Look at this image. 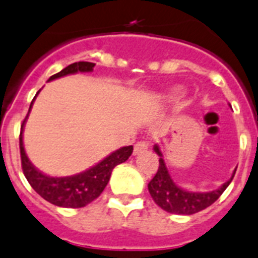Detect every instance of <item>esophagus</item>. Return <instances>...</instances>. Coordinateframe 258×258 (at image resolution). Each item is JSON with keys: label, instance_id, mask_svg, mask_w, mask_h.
I'll return each instance as SVG.
<instances>
[{"label": "esophagus", "instance_id": "34e87169", "mask_svg": "<svg viewBox=\"0 0 258 258\" xmlns=\"http://www.w3.org/2000/svg\"><path fill=\"white\" fill-rule=\"evenodd\" d=\"M147 147H149V144L145 142V141H140V142H137V144L134 145V155H138V154L146 151Z\"/></svg>", "mask_w": 258, "mask_h": 258}]
</instances>
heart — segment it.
I'll list each match as a JSON object with an SVG mask.
<instances>
[{
    "label": "heart",
    "mask_w": 258,
    "mask_h": 258,
    "mask_svg": "<svg viewBox=\"0 0 258 258\" xmlns=\"http://www.w3.org/2000/svg\"><path fill=\"white\" fill-rule=\"evenodd\" d=\"M182 95H184V89H182L181 86H173V87L167 90L166 94H164L167 100H171V102L177 100V99L181 98Z\"/></svg>",
    "instance_id": "heart-1"
}]
</instances>
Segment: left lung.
<instances>
[{"label": "left lung", "instance_id": "8db88e82", "mask_svg": "<svg viewBox=\"0 0 258 258\" xmlns=\"http://www.w3.org/2000/svg\"><path fill=\"white\" fill-rule=\"evenodd\" d=\"M154 151L160 156L159 168H158V172L154 176L153 180L149 182L147 188H149V192H150L155 204L159 208H162L163 210L172 213V214H196L198 211L204 210L208 206H210L211 204H214L218 198L221 197L222 193L226 190V188L230 185V182L232 181L235 172H236V169H235L231 179L227 180L224 184H222L215 190L192 192V190L180 188L173 181L166 166L164 158H163V153L160 151V147L158 145L154 146Z\"/></svg>", "mask_w": 258, "mask_h": 258}]
</instances>
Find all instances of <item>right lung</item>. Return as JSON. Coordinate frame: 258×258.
<instances>
[{
    "mask_svg": "<svg viewBox=\"0 0 258 258\" xmlns=\"http://www.w3.org/2000/svg\"><path fill=\"white\" fill-rule=\"evenodd\" d=\"M94 66H95V63L86 62V61L74 62L72 65L66 66L65 69L61 70L60 73L50 77L48 82L61 78V77L77 74V73H90L94 70ZM34 100L31 102L30 111L32 104H34ZM30 111H28V113H30ZM26 118L22 124L21 136H19V149H21L23 173L27 181L30 182V185L34 188L35 192L41 196L45 201L56 205V206L77 209L89 205L90 202H92L95 198L102 195L108 181H109L112 169L120 163L126 162L133 153V146L121 147L118 150L105 156L102 162H99L98 164L86 169L83 172L73 176H65V177H52V176H48L39 171L30 162L27 154L24 151L23 127Z\"/></svg>",
    "mask_w": 258,
    "mask_h": 258,
    "instance_id": "add662e5",
    "label": "right lung"
}]
</instances>
